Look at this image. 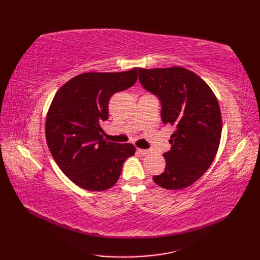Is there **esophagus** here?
I'll list each match as a JSON object with an SVG mask.
<instances>
[{
    "mask_svg": "<svg viewBox=\"0 0 260 260\" xmlns=\"http://www.w3.org/2000/svg\"><path fill=\"white\" fill-rule=\"evenodd\" d=\"M139 152L142 155H147V154L151 153V150H143V148H139Z\"/></svg>",
    "mask_w": 260,
    "mask_h": 260,
    "instance_id": "esophagus-1",
    "label": "esophagus"
}]
</instances>
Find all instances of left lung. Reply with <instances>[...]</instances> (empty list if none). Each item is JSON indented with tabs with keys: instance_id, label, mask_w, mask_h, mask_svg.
Listing matches in <instances>:
<instances>
[{
	"instance_id": "left-lung-1",
	"label": "left lung",
	"mask_w": 260,
	"mask_h": 260,
	"mask_svg": "<svg viewBox=\"0 0 260 260\" xmlns=\"http://www.w3.org/2000/svg\"><path fill=\"white\" fill-rule=\"evenodd\" d=\"M140 81L161 102V118L174 126L164 172L153 176L167 190H181L204 174L218 152L222 131L219 103L206 82L182 67L139 69Z\"/></svg>"
}]
</instances>
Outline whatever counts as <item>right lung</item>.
<instances>
[{"mask_svg": "<svg viewBox=\"0 0 260 260\" xmlns=\"http://www.w3.org/2000/svg\"><path fill=\"white\" fill-rule=\"evenodd\" d=\"M137 80V68L123 73H85L66 82L53 97L46 120L51 155L69 180L88 191H104L117 182L135 146L106 142L102 123L108 103Z\"/></svg>", "mask_w": 260, "mask_h": 260, "instance_id": "1", "label": "right lung"}]
</instances>
